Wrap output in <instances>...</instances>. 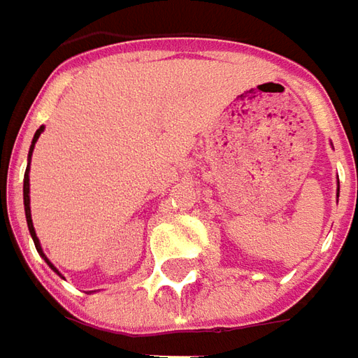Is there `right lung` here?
Wrapping results in <instances>:
<instances>
[{
  "label": "right lung",
  "instance_id": "add662e5",
  "mask_svg": "<svg viewBox=\"0 0 358 358\" xmlns=\"http://www.w3.org/2000/svg\"><path fill=\"white\" fill-rule=\"evenodd\" d=\"M41 131H43V127H39V129L35 131V135H34V141H31V149H29V155H31V151H34V145L35 141L39 139V135H41ZM29 165H27V169H25V177H23V205H25V219H27V227H29V233H31V237H34V243H35V249L41 253V247H39V239H37V235H35V229H34V223H31V209H29ZM41 257L48 261V257L45 255L41 253ZM48 265L53 271H57V268L53 267L51 263L48 261Z\"/></svg>",
  "mask_w": 358,
  "mask_h": 358
}]
</instances>
